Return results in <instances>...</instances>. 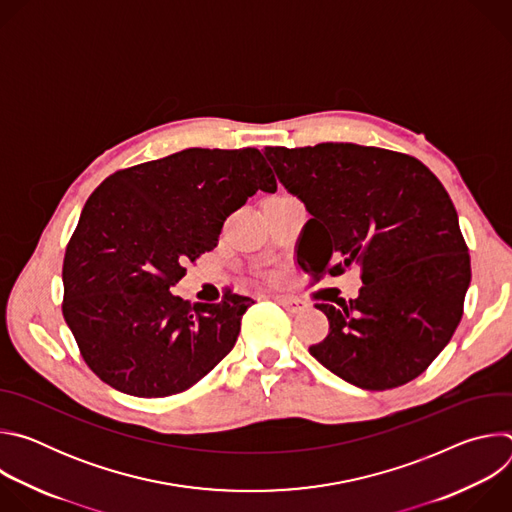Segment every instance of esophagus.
Here are the masks:
<instances>
[{"mask_svg":"<svg viewBox=\"0 0 512 512\" xmlns=\"http://www.w3.org/2000/svg\"><path fill=\"white\" fill-rule=\"evenodd\" d=\"M275 300L279 306H283L291 314H300L308 308V304L302 298H294V296H275Z\"/></svg>","mask_w":512,"mask_h":512,"instance_id":"esophagus-1","label":"esophagus"}]
</instances>
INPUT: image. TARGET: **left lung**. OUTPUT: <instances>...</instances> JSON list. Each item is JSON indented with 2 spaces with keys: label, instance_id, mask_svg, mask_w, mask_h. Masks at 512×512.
I'll return each mask as SVG.
<instances>
[{
  "label": "left lung",
  "instance_id": "obj_1",
  "mask_svg": "<svg viewBox=\"0 0 512 512\" xmlns=\"http://www.w3.org/2000/svg\"><path fill=\"white\" fill-rule=\"evenodd\" d=\"M265 158L312 214L300 267L316 277L360 267L356 300L316 304L330 332L310 354L369 391L419 377L452 340L472 275L442 182L413 156L356 143L265 148Z\"/></svg>",
  "mask_w": 512,
  "mask_h": 512
}]
</instances>
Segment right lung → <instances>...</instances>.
<instances>
[{"label":"right lung","mask_w":512,"mask_h":512,"mask_svg":"<svg viewBox=\"0 0 512 512\" xmlns=\"http://www.w3.org/2000/svg\"><path fill=\"white\" fill-rule=\"evenodd\" d=\"M277 182L255 148H190L111 174L87 200L64 263L62 316L89 369L135 397H170L235 346L251 298L170 294L218 243L227 216Z\"/></svg>","instance_id":"obj_1"}]
</instances>
